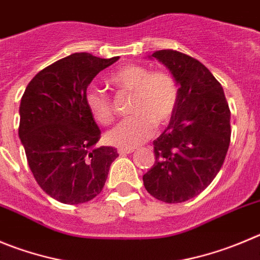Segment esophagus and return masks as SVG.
<instances>
[{"label": "esophagus", "mask_w": 260, "mask_h": 260, "mask_svg": "<svg viewBox=\"0 0 260 260\" xmlns=\"http://www.w3.org/2000/svg\"><path fill=\"white\" fill-rule=\"evenodd\" d=\"M135 151V149L133 147H120V149L118 150L119 155H125V154H131V152Z\"/></svg>", "instance_id": "obj_1"}]
</instances>
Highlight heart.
Listing matches in <instances>:
<instances>
[{"label": "heart", "mask_w": 260, "mask_h": 260, "mask_svg": "<svg viewBox=\"0 0 260 260\" xmlns=\"http://www.w3.org/2000/svg\"><path fill=\"white\" fill-rule=\"evenodd\" d=\"M109 83L119 91L132 92L129 111L132 116L111 128L105 136L108 144L133 147L149 140L155 124L164 125L178 106L179 89L176 79L163 70H152L138 64H127L109 77ZM87 109L100 124H110L115 118V106L105 92L89 88L84 96Z\"/></svg>", "instance_id": "b5f03b06"}]
</instances>
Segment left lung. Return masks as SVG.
<instances>
[{"mask_svg":"<svg viewBox=\"0 0 260 260\" xmlns=\"http://www.w3.org/2000/svg\"><path fill=\"white\" fill-rule=\"evenodd\" d=\"M163 62L179 84V101L169 125L155 140V163L144 185L168 204L198 196L212 183L231 141V113L219 82L205 65L186 53L160 50Z\"/></svg>","mask_w":260,"mask_h":260,"instance_id":"left-lung-1","label":"left lung"}]
</instances>
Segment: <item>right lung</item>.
I'll return each instance as SVG.
<instances>
[{
  "label": "right lung",
  "instance_id": "1",
  "mask_svg": "<svg viewBox=\"0 0 260 260\" xmlns=\"http://www.w3.org/2000/svg\"><path fill=\"white\" fill-rule=\"evenodd\" d=\"M119 57L79 52L35 75L21 97L19 137L40 187L64 204H82L103 191L118 151L96 147L100 128L87 109V87Z\"/></svg>",
  "mask_w": 260,
  "mask_h": 260
}]
</instances>
